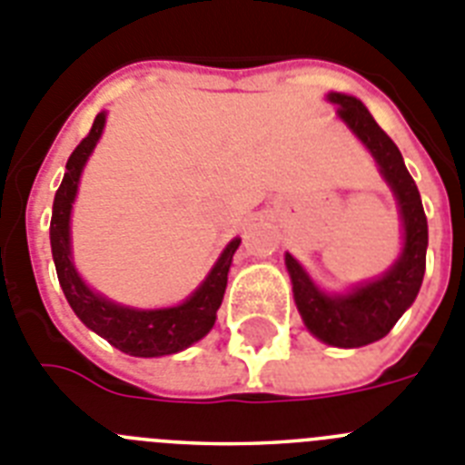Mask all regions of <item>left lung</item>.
I'll use <instances>...</instances> for the list:
<instances>
[{"instance_id":"left-lung-1","label":"left lung","mask_w":465,"mask_h":465,"mask_svg":"<svg viewBox=\"0 0 465 465\" xmlns=\"http://www.w3.org/2000/svg\"><path fill=\"white\" fill-rule=\"evenodd\" d=\"M328 100L339 107V119H344L346 126L372 152L386 183L393 189L405 224V248L401 260L379 281L367 282L344 297L322 294L292 255H285V264L292 278L294 302L306 328L325 344L358 349L386 337L398 318L417 300L426 272L428 224L421 196L405 168L401 149L381 131L372 114L365 110V104L344 93H330Z\"/></svg>"}]
</instances>
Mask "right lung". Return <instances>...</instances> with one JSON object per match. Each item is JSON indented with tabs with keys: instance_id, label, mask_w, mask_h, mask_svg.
Here are the masks:
<instances>
[{
	"instance_id": "obj_1",
	"label": "right lung",
	"mask_w": 465,
	"mask_h": 465,
	"mask_svg": "<svg viewBox=\"0 0 465 465\" xmlns=\"http://www.w3.org/2000/svg\"><path fill=\"white\" fill-rule=\"evenodd\" d=\"M104 126V112H100L93 121L91 131L67 159V173L54 199V215H51V250H54L55 272H58L60 288L70 302L72 311L82 318L86 328L98 332L124 353L137 358H156V355L177 353L187 349L193 341L210 332L215 325L217 309L222 304L224 290H227V273L232 266V257L241 241H232L222 252L213 272L203 281L196 292L184 304L173 309L137 311L126 306L112 304L104 297L95 294L84 285L70 260V210L72 201L79 187V175L84 163L91 156L93 147L98 143Z\"/></svg>"
}]
</instances>
